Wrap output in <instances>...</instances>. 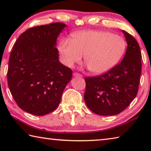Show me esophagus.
Returning a JSON list of instances; mask_svg holds the SVG:
<instances>
[{"instance_id": "1", "label": "esophagus", "mask_w": 151, "mask_h": 151, "mask_svg": "<svg viewBox=\"0 0 151 151\" xmlns=\"http://www.w3.org/2000/svg\"><path fill=\"white\" fill-rule=\"evenodd\" d=\"M73 76H75V77H83V75H81V74L76 73H73Z\"/></svg>"}]
</instances>
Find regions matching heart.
<instances>
[{
  "label": "heart",
  "instance_id": "1",
  "mask_svg": "<svg viewBox=\"0 0 151 151\" xmlns=\"http://www.w3.org/2000/svg\"><path fill=\"white\" fill-rule=\"evenodd\" d=\"M126 43L121 36L103 30H83L62 40L58 49L63 63L72 67L84 60L88 70L95 75H101L114 67L121 59Z\"/></svg>",
  "mask_w": 151,
  "mask_h": 151
}]
</instances>
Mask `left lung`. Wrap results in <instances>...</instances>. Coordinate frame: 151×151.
I'll return each instance as SVG.
<instances>
[{"instance_id":"obj_1","label":"left lung","mask_w":151,"mask_h":151,"mask_svg":"<svg viewBox=\"0 0 151 151\" xmlns=\"http://www.w3.org/2000/svg\"><path fill=\"white\" fill-rule=\"evenodd\" d=\"M127 48L123 59L104 75L86 77L84 95L94 113L111 116L121 113L136 97L141 73V52L134 38L122 30Z\"/></svg>"}]
</instances>
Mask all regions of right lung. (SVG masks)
<instances>
[{
  "label": "right lung",
  "mask_w": 151,
  "mask_h": 151,
  "mask_svg": "<svg viewBox=\"0 0 151 151\" xmlns=\"http://www.w3.org/2000/svg\"><path fill=\"white\" fill-rule=\"evenodd\" d=\"M67 26L55 22L28 29L19 36L10 55L7 80L20 109L43 116L54 111L72 78V70L58 60V36Z\"/></svg>",
  "instance_id": "add662e5"
}]
</instances>
